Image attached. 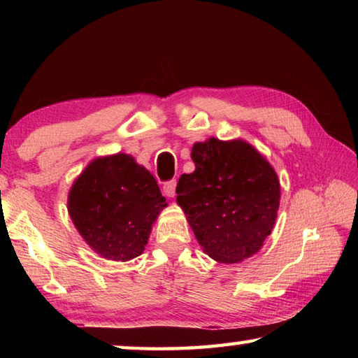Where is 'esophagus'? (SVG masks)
Returning <instances> with one entry per match:
<instances>
[{
	"instance_id": "34e87169",
	"label": "esophagus",
	"mask_w": 358,
	"mask_h": 358,
	"mask_svg": "<svg viewBox=\"0 0 358 358\" xmlns=\"http://www.w3.org/2000/svg\"><path fill=\"white\" fill-rule=\"evenodd\" d=\"M175 189H177V180H171L164 183V192L167 197H173L175 196Z\"/></svg>"
}]
</instances>
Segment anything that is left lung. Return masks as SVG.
Segmentation results:
<instances>
[{"label": "left lung", "instance_id": "8db88e82", "mask_svg": "<svg viewBox=\"0 0 358 358\" xmlns=\"http://www.w3.org/2000/svg\"><path fill=\"white\" fill-rule=\"evenodd\" d=\"M192 173L177 185V202L199 245L217 262L256 254L271 234L280 207V180L265 157L243 141L211 137L192 147Z\"/></svg>", "mask_w": 358, "mask_h": 358}]
</instances>
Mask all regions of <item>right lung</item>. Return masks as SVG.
Masks as SVG:
<instances>
[{"label": "right lung", "instance_id": "obj_1", "mask_svg": "<svg viewBox=\"0 0 358 358\" xmlns=\"http://www.w3.org/2000/svg\"><path fill=\"white\" fill-rule=\"evenodd\" d=\"M166 205L153 175L124 153L94 159L68 199L78 234L99 256L117 262L141 256Z\"/></svg>", "mask_w": 358, "mask_h": 358}]
</instances>
